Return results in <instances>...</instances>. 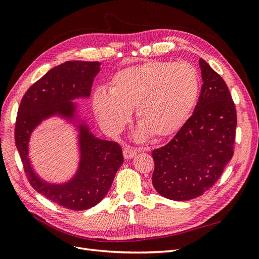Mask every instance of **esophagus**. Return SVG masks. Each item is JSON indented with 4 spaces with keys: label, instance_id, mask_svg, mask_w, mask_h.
I'll use <instances>...</instances> for the list:
<instances>
[{
    "label": "esophagus",
    "instance_id": "34e87169",
    "mask_svg": "<svg viewBox=\"0 0 259 259\" xmlns=\"http://www.w3.org/2000/svg\"><path fill=\"white\" fill-rule=\"evenodd\" d=\"M136 154H137L136 150H134V149H132L131 147H125V148H124V150H123V156H124V159H126V160L133 159Z\"/></svg>",
    "mask_w": 259,
    "mask_h": 259
}]
</instances>
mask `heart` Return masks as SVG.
I'll list each match as a JSON object with an SVG mask.
<instances>
[{
	"label": "heart",
	"instance_id": "1",
	"mask_svg": "<svg viewBox=\"0 0 259 259\" xmlns=\"http://www.w3.org/2000/svg\"><path fill=\"white\" fill-rule=\"evenodd\" d=\"M199 90V75L190 64L152 60L117 71L111 90L94 92L92 106L107 132L121 131L136 109L137 138H166L189 119Z\"/></svg>",
	"mask_w": 259,
	"mask_h": 259
}]
</instances>
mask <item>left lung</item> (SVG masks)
<instances>
[{"label":"left lung","instance_id":"obj_1","mask_svg":"<svg viewBox=\"0 0 259 259\" xmlns=\"http://www.w3.org/2000/svg\"><path fill=\"white\" fill-rule=\"evenodd\" d=\"M199 65L203 85L193 114L166 146L152 151V185L174 201L207 191L233 155L237 112L230 92L205 60Z\"/></svg>","mask_w":259,"mask_h":259}]
</instances>
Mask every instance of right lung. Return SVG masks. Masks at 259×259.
I'll list each match as a JSON object with an SVG mask.
<instances>
[{"label":"right lung","instance_id":"right-lung-1","mask_svg":"<svg viewBox=\"0 0 259 259\" xmlns=\"http://www.w3.org/2000/svg\"><path fill=\"white\" fill-rule=\"evenodd\" d=\"M100 65L98 61L74 60L51 69L26 92L19 106L15 142L29 183L46 199L68 209L83 210L97 205L123 164L120 145L94 135L89 116L75 103L90 98ZM52 118H59L73 127L79 158L74 175L60 183L43 179L29 158L33 133Z\"/></svg>","mask_w":259,"mask_h":259}]
</instances>
